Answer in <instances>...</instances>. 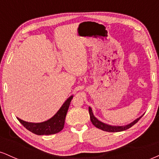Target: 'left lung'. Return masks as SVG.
Returning <instances> with one entry per match:
<instances>
[{"label": "left lung", "instance_id": "obj_1", "mask_svg": "<svg viewBox=\"0 0 159 159\" xmlns=\"http://www.w3.org/2000/svg\"><path fill=\"white\" fill-rule=\"evenodd\" d=\"M89 113H90V120L92 122V123L93 124V125H95L96 128L98 129H102V130L105 131V132H122V131H125L126 129H129L134 125V124L137 123L138 122L140 118L142 117L140 116L139 118L136 119L135 120L132 122L131 123L128 124L126 125H122V126H116V125H107L106 123H104L102 122H101L100 120H98L97 118L93 115V113L92 108L90 107H89Z\"/></svg>", "mask_w": 159, "mask_h": 159}]
</instances>
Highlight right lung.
<instances>
[{"mask_svg": "<svg viewBox=\"0 0 159 159\" xmlns=\"http://www.w3.org/2000/svg\"><path fill=\"white\" fill-rule=\"evenodd\" d=\"M72 98L73 96H69L59 109V111L51 119L43 123H28L18 117L17 119L27 130L38 135H48V134H56L61 132L64 127L65 118Z\"/></svg>", "mask_w": 159, "mask_h": 159, "instance_id": "add662e5", "label": "right lung"}]
</instances>
